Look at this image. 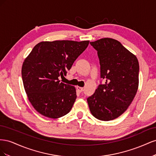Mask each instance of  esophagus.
I'll list each match as a JSON object with an SVG mask.
<instances>
[{"mask_svg": "<svg viewBox=\"0 0 156 156\" xmlns=\"http://www.w3.org/2000/svg\"><path fill=\"white\" fill-rule=\"evenodd\" d=\"M77 89L79 92H82L83 91V87H77Z\"/></svg>", "mask_w": 156, "mask_h": 156, "instance_id": "34e87169", "label": "esophagus"}]
</instances>
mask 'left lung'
I'll return each instance as SVG.
<instances>
[{
  "label": "left lung",
  "instance_id": "8db88e82",
  "mask_svg": "<svg viewBox=\"0 0 156 156\" xmlns=\"http://www.w3.org/2000/svg\"><path fill=\"white\" fill-rule=\"evenodd\" d=\"M90 44L98 51L105 83L87 98L90 111L98 120H114L127 109L137 92L138 60L115 39L105 37Z\"/></svg>",
  "mask_w": 156,
  "mask_h": 156
}]
</instances>
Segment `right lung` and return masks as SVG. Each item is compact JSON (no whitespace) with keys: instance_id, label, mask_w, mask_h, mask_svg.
I'll list each match as a JSON object with an SVG mask.
<instances>
[{"instance_id":"right-lung-1","label":"right lung","mask_w":156,"mask_h":156,"mask_svg":"<svg viewBox=\"0 0 156 156\" xmlns=\"http://www.w3.org/2000/svg\"><path fill=\"white\" fill-rule=\"evenodd\" d=\"M89 41L56 40L36 44L23 62L21 75L29 101L40 114L58 119L71 111L76 100L73 86L60 82Z\"/></svg>"}]
</instances>
